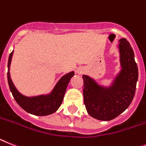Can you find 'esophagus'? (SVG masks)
Returning a JSON list of instances; mask_svg holds the SVG:
<instances>
[{
	"mask_svg": "<svg viewBox=\"0 0 146 146\" xmlns=\"http://www.w3.org/2000/svg\"><path fill=\"white\" fill-rule=\"evenodd\" d=\"M76 73L78 74H82L83 73V70L82 68H81V67H79V68H77L76 69Z\"/></svg>",
	"mask_w": 146,
	"mask_h": 146,
	"instance_id": "1",
	"label": "esophagus"
}]
</instances>
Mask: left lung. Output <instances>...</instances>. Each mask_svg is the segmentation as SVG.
Returning a JSON list of instances; mask_svg holds the SVG:
<instances>
[{"mask_svg": "<svg viewBox=\"0 0 146 146\" xmlns=\"http://www.w3.org/2000/svg\"><path fill=\"white\" fill-rule=\"evenodd\" d=\"M121 69L111 86L104 87L83 75L84 103L88 114L102 121H109L124 112L131 103L138 80V68L133 49L125 38L119 44Z\"/></svg>", "mask_w": 146, "mask_h": 146, "instance_id": "left-lung-1", "label": "left lung"}]
</instances>
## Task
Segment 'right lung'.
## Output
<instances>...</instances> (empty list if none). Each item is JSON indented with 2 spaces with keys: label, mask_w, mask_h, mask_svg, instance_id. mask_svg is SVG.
Returning <instances> with one entry per match:
<instances>
[{
  "label": "right lung",
  "mask_w": 146,
  "mask_h": 146,
  "mask_svg": "<svg viewBox=\"0 0 146 146\" xmlns=\"http://www.w3.org/2000/svg\"><path fill=\"white\" fill-rule=\"evenodd\" d=\"M13 55V51L9 56L7 79L12 94L17 103L24 111L36 116H47L56 112L60 107V105H62L67 84L71 78L74 76V72L72 71L63 76L50 94L28 97L22 95L18 92L11 79L9 68Z\"/></svg>",
  "instance_id": "1"
}]
</instances>
